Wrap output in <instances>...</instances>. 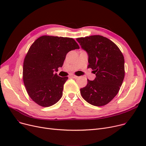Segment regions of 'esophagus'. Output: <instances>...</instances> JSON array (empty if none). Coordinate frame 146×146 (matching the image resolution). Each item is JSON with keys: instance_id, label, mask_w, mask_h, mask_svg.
<instances>
[{"instance_id": "1", "label": "esophagus", "mask_w": 146, "mask_h": 146, "mask_svg": "<svg viewBox=\"0 0 146 146\" xmlns=\"http://www.w3.org/2000/svg\"><path fill=\"white\" fill-rule=\"evenodd\" d=\"M71 77L72 78H75V79H77V78H78V77L76 76V75H71Z\"/></svg>"}]
</instances>
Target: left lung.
I'll return each mask as SVG.
<instances>
[{
    "instance_id": "1",
    "label": "left lung",
    "mask_w": 146,
    "mask_h": 146,
    "mask_svg": "<svg viewBox=\"0 0 146 146\" xmlns=\"http://www.w3.org/2000/svg\"><path fill=\"white\" fill-rule=\"evenodd\" d=\"M81 48L88 54V68L96 75L87 80L80 89L84 100L92 106H103L117 94L125 77L124 57L118 46L109 39L92 35L76 39Z\"/></svg>"
}]
</instances>
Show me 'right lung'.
Instances as JSON below:
<instances>
[{"label":"right lung","mask_w":146,"mask_h":146,"mask_svg":"<svg viewBox=\"0 0 146 146\" xmlns=\"http://www.w3.org/2000/svg\"><path fill=\"white\" fill-rule=\"evenodd\" d=\"M80 47L70 38L42 36L31 46L23 63V78L28 95L39 106L50 107L60 100L68 77L54 72L62 67L69 51Z\"/></svg>","instance_id":"obj_1"}]
</instances>
